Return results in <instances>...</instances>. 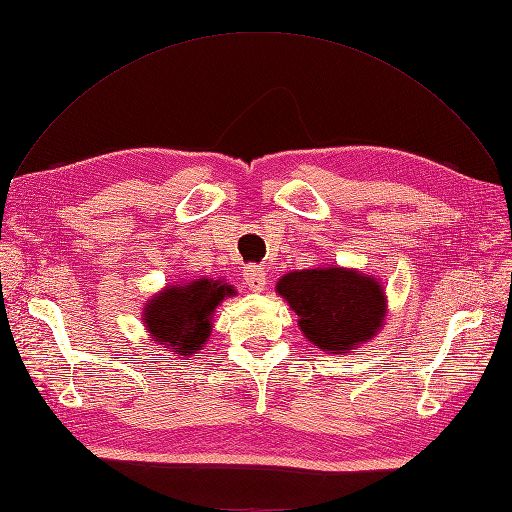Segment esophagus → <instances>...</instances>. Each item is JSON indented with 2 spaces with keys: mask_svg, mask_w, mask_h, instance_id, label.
<instances>
[{
  "mask_svg": "<svg viewBox=\"0 0 512 512\" xmlns=\"http://www.w3.org/2000/svg\"><path fill=\"white\" fill-rule=\"evenodd\" d=\"M244 280H247L251 291H263L265 284H268V278H265V270L261 265H249L247 270H244Z\"/></svg>",
  "mask_w": 512,
  "mask_h": 512,
  "instance_id": "34e87169",
  "label": "esophagus"
}]
</instances>
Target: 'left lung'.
<instances>
[{
    "label": "left lung",
    "mask_w": 512,
    "mask_h": 512,
    "mask_svg": "<svg viewBox=\"0 0 512 512\" xmlns=\"http://www.w3.org/2000/svg\"><path fill=\"white\" fill-rule=\"evenodd\" d=\"M276 293L299 316L307 341L328 353H349L381 330L387 299L379 280L347 268L284 274Z\"/></svg>",
    "instance_id": "obj_1"
}]
</instances>
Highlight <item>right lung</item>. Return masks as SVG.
Instances as JSON below:
<instances>
[{
  "label": "right lung",
  "instance_id": "add662e5",
  "mask_svg": "<svg viewBox=\"0 0 512 512\" xmlns=\"http://www.w3.org/2000/svg\"><path fill=\"white\" fill-rule=\"evenodd\" d=\"M234 295L232 284L213 278L167 286L144 307V324L150 339L177 355L196 353L211 335L215 307Z\"/></svg>",
  "mask_w": 512,
  "mask_h": 512
}]
</instances>
